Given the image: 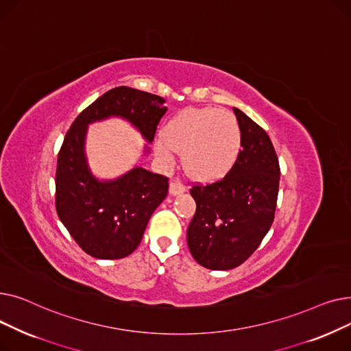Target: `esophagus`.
Listing matches in <instances>:
<instances>
[{"mask_svg": "<svg viewBox=\"0 0 351 351\" xmlns=\"http://www.w3.org/2000/svg\"><path fill=\"white\" fill-rule=\"evenodd\" d=\"M183 191H185V185H183L179 179L171 180V185H169L171 195H178V193H182Z\"/></svg>", "mask_w": 351, "mask_h": 351, "instance_id": "34e87169", "label": "esophagus"}]
</instances>
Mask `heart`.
I'll use <instances>...</instances> for the list:
<instances>
[{"label": "heart", "instance_id": "b5f03b06", "mask_svg": "<svg viewBox=\"0 0 351 351\" xmlns=\"http://www.w3.org/2000/svg\"><path fill=\"white\" fill-rule=\"evenodd\" d=\"M242 147V131L236 117L225 109H183L165 128L155 143L160 162L171 166L175 154H183L186 173L202 182L223 178Z\"/></svg>", "mask_w": 351, "mask_h": 351}]
</instances>
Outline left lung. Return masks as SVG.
Instances as JSON below:
<instances>
[{"mask_svg":"<svg viewBox=\"0 0 351 351\" xmlns=\"http://www.w3.org/2000/svg\"><path fill=\"white\" fill-rule=\"evenodd\" d=\"M242 131V149L233 168L212 183L196 182L191 195L196 212L188 228L193 259L212 270L242 265L259 247L276 212L280 166L262 126L233 108Z\"/></svg>","mask_w":351,"mask_h":351,"instance_id":"left-lung-1","label":"left lung"}]
</instances>
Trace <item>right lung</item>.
<instances>
[{
	"mask_svg": "<svg viewBox=\"0 0 351 351\" xmlns=\"http://www.w3.org/2000/svg\"><path fill=\"white\" fill-rule=\"evenodd\" d=\"M163 102L149 92L114 88L86 106L64 138L55 172V208L73 241L97 259H122L138 247L147 220L168 195L169 179L135 168L114 182L97 180L84 155L86 125L118 115L152 142L168 110Z\"/></svg>",
	"mask_w": 351,
	"mask_h": 351,
	"instance_id": "right-lung-1",
	"label": "right lung"
}]
</instances>
